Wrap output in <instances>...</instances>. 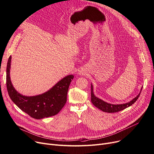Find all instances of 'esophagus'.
<instances>
[{"instance_id":"esophagus-1","label":"esophagus","mask_w":154,"mask_h":154,"mask_svg":"<svg viewBox=\"0 0 154 154\" xmlns=\"http://www.w3.org/2000/svg\"><path fill=\"white\" fill-rule=\"evenodd\" d=\"M77 74L78 75H83L84 74V72H82L81 70H79L77 72Z\"/></svg>"}]
</instances>
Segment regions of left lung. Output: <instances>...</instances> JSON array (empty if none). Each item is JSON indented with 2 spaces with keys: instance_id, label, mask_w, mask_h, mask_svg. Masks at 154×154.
<instances>
[{
  "instance_id": "8db88e82",
  "label": "left lung",
  "mask_w": 154,
  "mask_h": 154,
  "mask_svg": "<svg viewBox=\"0 0 154 154\" xmlns=\"http://www.w3.org/2000/svg\"><path fill=\"white\" fill-rule=\"evenodd\" d=\"M142 90V87L140 89V93L130 102L125 103H122V104H112V103H109L105 102L98 97H97L94 94L93 85L91 84V102L94 104V106L95 107H97L98 109H99L103 112H108V113L117 112L122 110L128 107H130L132 104H134L136 102V100L138 99Z\"/></svg>"
}]
</instances>
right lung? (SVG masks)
<instances>
[{
    "label": "right lung",
    "mask_w": 154,
    "mask_h": 154,
    "mask_svg": "<svg viewBox=\"0 0 154 154\" xmlns=\"http://www.w3.org/2000/svg\"><path fill=\"white\" fill-rule=\"evenodd\" d=\"M11 56L7 66L6 84L8 94L12 102L20 109L31 117L41 119L55 116L67 102V95L74 75H69L54 85L50 90L35 96H25L19 93L14 87L10 77Z\"/></svg>",
    "instance_id": "1"
}]
</instances>
